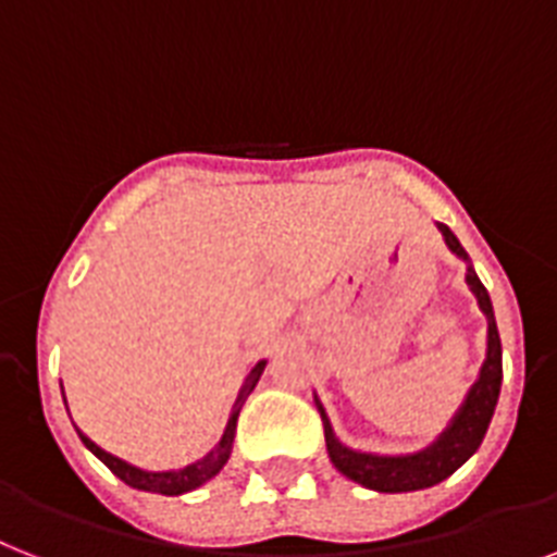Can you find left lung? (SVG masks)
<instances>
[{
	"mask_svg": "<svg viewBox=\"0 0 557 557\" xmlns=\"http://www.w3.org/2000/svg\"><path fill=\"white\" fill-rule=\"evenodd\" d=\"M446 246L451 255H458L460 260H467V283L472 294L478 297V306L486 314V360L481 366V374L474 386L469 388L467 400L455 411L451 423L441 432L432 446L414 455H372V451H355L349 446H343L332 432V423L325 418V409L314 397V404L320 409L325 429V449L332 458L334 469L343 472L349 481L360 483L366 490L374 492H414V490H429L435 483L446 481L449 474L458 472L469 458H472L478 446L483 443V435L490 429V420L495 414L500 395V381H504V363H500V337H498V323H495V311H492L490 292L483 288V283L474 274L469 255L458 243V237L449 232V225L437 223Z\"/></svg>",
	"mask_w": 557,
	"mask_h": 557,
	"instance_id": "obj_1",
	"label": "left lung"
}]
</instances>
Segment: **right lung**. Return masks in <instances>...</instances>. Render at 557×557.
<instances>
[{
	"mask_svg": "<svg viewBox=\"0 0 557 557\" xmlns=\"http://www.w3.org/2000/svg\"><path fill=\"white\" fill-rule=\"evenodd\" d=\"M265 369V360H260V363L248 372L246 383H243V388H239L237 400H234V409L232 414H228V423H225V432L223 437H220V443H216L214 449L208 451L206 458L197 460V463H191V467L185 469H174V472H146V469H137L131 467V463H125V460L114 458V455H108L106 449H99L97 443L90 441V437H85L79 429V437H83V443L88 446L94 455H97L102 463H106L111 472L120 478V481H125L128 486H134V490H143V492H157V495H185V492L197 490V486H202L206 481H211L220 469L228 463V455H232V446H234V432H237V418H239V409H243V404H246V397L255 392L257 381H260V374H263Z\"/></svg>",
	"mask_w": 557,
	"mask_h": 557,
	"instance_id": "obj_1",
	"label": "right lung"
}]
</instances>
